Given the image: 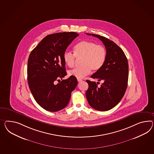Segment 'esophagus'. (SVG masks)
Returning <instances> with one entry per match:
<instances>
[{
  "instance_id": "esophagus-1",
  "label": "esophagus",
  "mask_w": 154,
  "mask_h": 154,
  "mask_svg": "<svg viewBox=\"0 0 154 154\" xmlns=\"http://www.w3.org/2000/svg\"><path fill=\"white\" fill-rule=\"evenodd\" d=\"M77 80H78V82H81V81H82V80H83L82 79H79V78H78V79H77Z\"/></svg>"
}]
</instances>
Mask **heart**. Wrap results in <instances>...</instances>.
<instances>
[{"label": "heart", "instance_id": "heart-1", "mask_svg": "<svg viewBox=\"0 0 154 154\" xmlns=\"http://www.w3.org/2000/svg\"><path fill=\"white\" fill-rule=\"evenodd\" d=\"M77 58L82 59L81 66L69 71V75L77 78H82L88 75L91 70H99L106 62V51L102 45L89 41H82L74 47V54L66 51L63 54L65 63L68 67H72Z\"/></svg>", "mask_w": 154, "mask_h": 154}]
</instances>
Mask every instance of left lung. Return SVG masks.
Instances as JSON below:
<instances>
[{
    "label": "left lung",
    "instance_id": "left-lung-1",
    "mask_svg": "<svg viewBox=\"0 0 154 154\" xmlns=\"http://www.w3.org/2000/svg\"><path fill=\"white\" fill-rule=\"evenodd\" d=\"M102 41L106 51V62L103 67L91 76L104 82L98 87L87 80L89 85L86 97L89 105L96 110L106 111L118 104L126 91L128 78V63L122 50L112 41L102 35L87 33Z\"/></svg>",
    "mask_w": 154,
    "mask_h": 154
}]
</instances>
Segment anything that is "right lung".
Wrapping results in <instances>:
<instances>
[{"instance_id":"1","label":"right lung","mask_w":154,"mask_h":154,"mask_svg":"<svg viewBox=\"0 0 154 154\" xmlns=\"http://www.w3.org/2000/svg\"><path fill=\"white\" fill-rule=\"evenodd\" d=\"M79 34L74 32L48 35L32 51L28 60V83L36 102L45 110L57 112L67 106L78 84L75 76L66 75L63 54Z\"/></svg>"}]
</instances>
